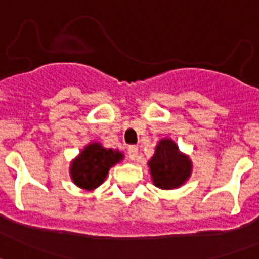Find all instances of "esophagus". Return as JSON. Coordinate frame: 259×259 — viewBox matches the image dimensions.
Here are the masks:
<instances>
[{
    "label": "esophagus",
    "mask_w": 259,
    "mask_h": 259,
    "mask_svg": "<svg viewBox=\"0 0 259 259\" xmlns=\"http://www.w3.org/2000/svg\"><path fill=\"white\" fill-rule=\"evenodd\" d=\"M127 154H129V158L132 161H136L138 160V149L136 146H130L129 150H127Z\"/></svg>",
    "instance_id": "1"
}]
</instances>
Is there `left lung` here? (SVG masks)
Here are the masks:
<instances>
[{
    "mask_svg": "<svg viewBox=\"0 0 259 259\" xmlns=\"http://www.w3.org/2000/svg\"><path fill=\"white\" fill-rule=\"evenodd\" d=\"M153 184L160 189H176L192 175V160L183 153L172 138H161L148 161Z\"/></svg>",
    "mask_w": 259,
    "mask_h": 259,
    "instance_id": "1",
    "label": "left lung"
}]
</instances>
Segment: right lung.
Listing matches in <instances>:
<instances>
[{
    "label": "right lung",
    "mask_w": 259,
    "mask_h": 259,
    "mask_svg": "<svg viewBox=\"0 0 259 259\" xmlns=\"http://www.w3.org/2000/svg\"><path fill=\"white\" fill-rule=\"evenodd\" d=\"M125 158L118 149H107L101 142H90L71 161L70 176L76 187L94 191L106 180L110 168Z\"/></svg>",
    "instance_id": "obj_1"
}]
</instances>
